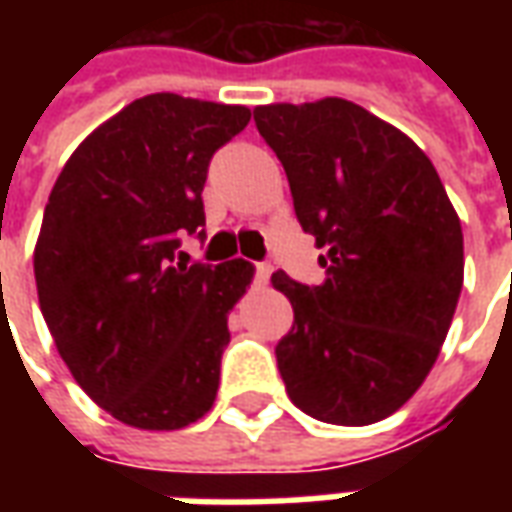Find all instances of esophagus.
<instances>
[{
  "mask_svg": "<svg viewBox=\"0 0 512 512\" xmlns=\"http://www.w3.org/2000/svg\"><path fill=\"white\" fill-rule=\"evenodd\" d=\"M268 277H271V266H268V263H257V266H255V282H257V285H266Z\"/></svg>",
  "mask_w": 512,
  "mask_h": 512,
  "instance_id": "obj_1",
  "label": "esophagus"
}]
</instances>
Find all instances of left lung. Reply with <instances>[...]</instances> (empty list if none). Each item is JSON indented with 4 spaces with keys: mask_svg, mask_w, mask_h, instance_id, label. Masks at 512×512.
Instances as JSON below:
<instances>
[{
    "mask_svg": "<svg viewBox=\"0 0 512 512\" xmlns=\"http://www.w3.org/2000/svg\"><path fill=\"white\" fill-rule=\"evenodd\" d=\"M255 126L326 268L312 288L271 277L293 304L285 389L321 422L373 425L436 365L463 288L461 219L430 158L354 101L257 106Z\"/></svg>",
    "mask_w": 512,
    "mask_h": 512,
    "instance_id": "left-lung-1",
    "label": "left lung"
}]
</instances>
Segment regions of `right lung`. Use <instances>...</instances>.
Here are the masks:
<instances>
[{
    "label": "right lung",
    "instance_id": "right-lung-1",
    "mask_svg": "<svg viewBox=\"0 0 512 512\" xmlns=\"http://www.w3.org/2000/svg\"><path fill=\"white\" fill-rule=\"evenodd\" d=\"M249 117L175 93L136 98L73 150L49 194L40 312L76 384L131 428H186L216 400L227 315L255 268L189 263L178 246L205 224L211 156Z\"/></svg>",
    "mask_w": 512,
    "mask_h": 512
}]
</instances>
